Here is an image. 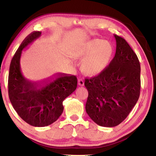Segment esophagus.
<instances>
[{"label":"esophagus","instance_id":"34e87169","mask_svg":"<svg viewBox=\"0 0 156 156\" xmlns=\"http://www.w3.org/2000/svg\"><path fill=\"white\" fill-rule=\"evenodd\" d=\"M78 85H80V86H83L84 85V81L83 79H79L78 80Z\"/></svg>","mask_w":156,"mask_h":156}]
</instances>
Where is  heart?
<instances>
[{
  "label": "heart",
  "mask_w": 156,
  "mask_h": 156,
  "mask_svg": "<svg viewBox=\"0 0 156 156\" xmlns=\"http://www.w3.org/2000/svg\"><path fill=\"white\" fill-rule=\"evenodd\" d=\"M114 54V48L108 41L89 40L75 50V59H83V69L88 75L94 76L101 73L109 65Z\"/></svg>",
  "instance_id": "b5f03b06"
}]
</instances>
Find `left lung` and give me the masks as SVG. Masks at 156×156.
Wrapping results in <instances>:
<instances>
[{
  "label": "left lung",
  "instance_id": "obj_1",
  "mask_svg": "<svg viewBox=\"0 0 156 156\" xmlns=\"http://www.w3.org/2000/svg\"><path fill=\"white\" fill-rule=\"evenodd\" d=\"M116 49L109 66L98 76L85 79V110L94 122L105 127L119 125L137 101L141 67L136 54L124 38L114 35Z\"/></svg>",
  "mask_w": 156,
  "mask_h": 156
}]
</instances>
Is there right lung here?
Here are the masks:
<instances>
[{
  "instance_id": "add662e5",
  "label": "right lung",
  "mask_w": 156,
  "mask_h": 156,
  "mask_svg": "<svg viewBox=\"0 0 156 156\" xmlns=\"http://www.w3.org/2000/svg\"><path fill=\"white\" fill-rule=\"evenodd\" d=\"M34 31L25 37L11 60L9 68V97L12 107L25 122L34 126L51 125L61 115L62 101L73 92L77 85L76 76L56 73L40 81H31L21 71L22 50L41 36Z\"/></svg>"
}]
</instances>
